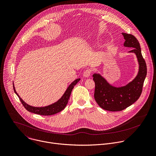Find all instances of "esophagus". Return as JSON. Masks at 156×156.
Returning a JSON list of instances; mask_svg holds the SVG:
<instances>
[{"mask_svg": "<svg viewBox=\"0 0 156 156\" xmlns=\"http://www.w3.org/2000/svg\"><path fill=\"white\" fill-rule=\"evenodd\" d=\"M91 72H92V70H91L90 69H87V70H86L84 72L83 75H84V77L87 78V77H89V76H90Z\"/></svg>", "mask_w": 156, "mask_h": 156, "instance_id": "1", "label": "esophagus"}]
</instances>
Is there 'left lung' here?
I'll return each instance as SVG.
<instances>
[{
	"mask_svg": "<svg viewBox=\"0 0 156 156\" xmlns=\"http://www.w3.org/2000/svg\"><path fill=\"white\" fill-rule=\"evenodd\" d=\"M122 34L125 39L124 46L133 48L129 52L134 53L136 55L140 65L139 72L136 77L125 86L115 87L109 84L100 75H93L95 86V100L102 109L110 112L122 111L132 105L140 98L147 74L146 64L141 55L138 40L130 34L122 33Z\"/></svg>",
	"mask_w": 156,
	"mask_h": 156,
	"instance_id": "8db88e82",
	"label": "left lung"
}]
</instances>
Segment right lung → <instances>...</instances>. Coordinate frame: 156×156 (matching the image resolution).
<instances>
[{"mask_svg":"<svg viewBox=\"0 0 156 156\" xmlns=\"http://www.w3.org/2000/svg\"><path fill=\"white\" fill-rule=\"evenodd\" d=\"M80 80V78L75 80L67 88L66 92L63 95V96L56 103H53V104L48 105L47 107H34L30 105H29L26 102H24L20 97V95L17 94L16 92L15 88L13 85V89L16 94L18 95V97L20 98V100L21 101V103L24 107L29 112L37 114L39 115H43V116H49V115H53L55 114H56L62 110H63L69 101L71 92L72 91V89H73L74 86L77 84V83Z\"/></svg>","mask_w":156,"mask_h":156,"instance_id":"obj_1","label":"right lung"}]
</instances>
